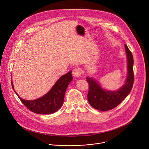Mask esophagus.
Returning <instances> with one entry per match:
<instances>
[{
  "label": "esophagus",
  "instance_id": "1",
  "mask_svg": "<svg viewBox=\"0 0 149 149\" xmlns=\"http://www.w3.org/2000/svg\"><path fill=\"white\" fill-rule=\"evenodd\" d=\"M72 74L75 77H80L81 75V70L80 68H75L73 70Z\"/></svg>",
  "mask_w": 149,
  "mask_h": 149
}]
</instances>
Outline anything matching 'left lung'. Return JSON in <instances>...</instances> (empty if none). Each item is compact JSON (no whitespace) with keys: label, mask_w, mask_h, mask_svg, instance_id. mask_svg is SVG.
I'll return each mask as SVG.
<instances>
[{"label":"left lung","mask_w":149,"mask_h":149,"mask_svg":"<svg viewBox=\"0 0 149 149\" xmlns=\"http://www.w3.org/2000/svg\"><path fill=\"white\" fill-rule=\"evenodd\" d=\"M125 46L127 58V77L125 84L119 89L115 91L104 90L95 80L86 77V80L89 85L87 95L88 102L97 110L106 111L115 108L122 102L132 89L134 80L133 56L126 44Z\"/></svg>","instance_id":"8db88e82"}]
</instances>
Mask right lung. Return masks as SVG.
Listing matches in <instances>:
<instances>
[{
    "mask_svg": "<svg viewBox=\"0 0 149 149\" xmlns=\"http://www.w3.org/2000/svg\"><path fill=\"white\" fill-rule=\"evenodd\" d=\"M72 79V71H70L61 76L46 95L34 100L22 99L15 92L13 83L11 84L22 103L29 110L38 114H50L58 111L62 106L66 89Z\"/></svg>",
    "mask_w": 149,
    "mask_h": 149,
    "instance_id": "add662e5",
    "label": "right lung"
}]
</instances>
